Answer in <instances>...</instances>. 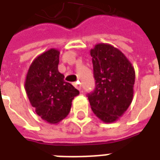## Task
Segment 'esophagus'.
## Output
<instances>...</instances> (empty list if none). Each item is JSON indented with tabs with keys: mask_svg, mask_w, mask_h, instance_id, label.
<instances>
[{
	"mask_svg": "<svg viewBox=\"0 0 160 160\" xmlns=\"http://www.w3.org/2000/svg\"><path fill=\"white\" fill-rule=\"evenodd\" d=\"M73 86L75 87V88H77L78 90H80L81 89V86H80V84L79 82H75V83H73Z\"/></svg>",
	"mask_w": 160,
	"mask_h": 160,
	"instance_id": "34e87169",
	"label": "esophagus"
}]
</instances>
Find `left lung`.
Returning a JSON list of instances; mask_svg holds the SVG:
<instances>
[{"mask_svg": "<svg viewBox=\"0 0 160 160\" xmlns=\"http://www.w3.org/2000/svg\"><path fill=\"white\" fill-rule=\"evenodd\" d=\"M96 87L88 94L93 113L105 123H112L125 113L134 97V66L120 49L97 43L90 50Z\"/></svg>", "mask_w": 160, "mask_h": 160, "instance_id": "obj_1", "label": "left lung"}]
</instances>
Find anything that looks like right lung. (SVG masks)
Returning <instances> with one entry per match:
<instances>
[{"label": "right lung", "instance_id": "add662e5", "mask_svg": "<svg viewBox=\"0 0 160 160\" xmlns=\"http://www.w3.org/2000/svg\"><path fill=\"white\" fill-rule=\"evenodd\" d=\"M59 56L55 48L40 54L30 65L25 80V90L35 112L50 124L66 118L72 101L80 93L58 71Z\"/></svg>", "mask_w": 160, "mask_h": 160}]
</instances>
